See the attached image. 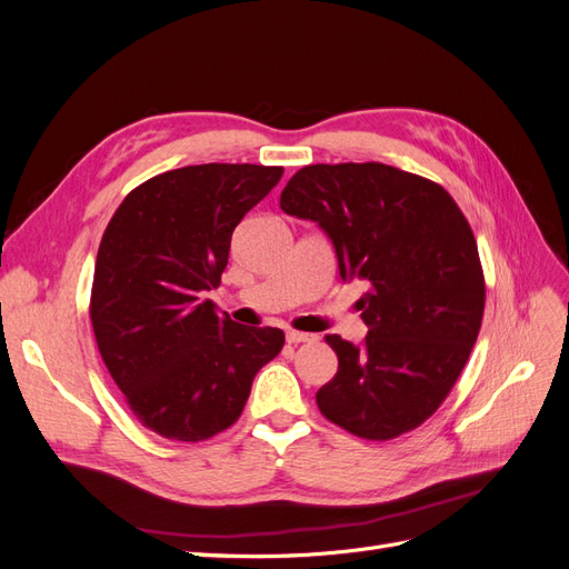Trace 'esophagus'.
<instances>
[{
    "label": "esophagus",
    "mask_w": 569,
    "mask_h": 569,
    "mask_svg": "<svg viewBox=\"0 0 569 569\" xmlns=\"http://www.w3.org/2000/svg\"><path fill=\"white\" fill-rule=\"evenodd\" d=\"M287 341L289 343H313V341H318V337L316 335H311V332H297V330H289L287 332Z\"/></svg>",
    "instance_id": "1"
}]
</instances>
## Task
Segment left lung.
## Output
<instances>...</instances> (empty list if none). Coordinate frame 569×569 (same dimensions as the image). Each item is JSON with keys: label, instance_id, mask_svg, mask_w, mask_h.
Here are the masks:
<instances>
[{"label": "left lung", "instance_id": "obj_1", "mask_svg": "<svg viewBox=\"0 0 569 569\" xmlns=\"http://www.w3.org/2000/svg\"><path fill=\"white\" fill-rule=\"evenodd\" d=\"M280 209L316 220L341 278L370 284L360 299L363 347L325 337L339 370L316 393L320 412L370 441L412 432L451 393L485 316L468 218L441 184L377 161L306 166L282 189Z\"/></svg>", "mask_w": 569, "mask_h": 569}]
</instances>
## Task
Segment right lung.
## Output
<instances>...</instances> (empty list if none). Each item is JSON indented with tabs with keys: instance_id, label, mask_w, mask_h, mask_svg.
<instances>
[{
	"instance_id": "obj_1",
	"label": "right lung",
	"mask_w": 569,
	"mask_h": 569,
	"mask_svg": "<svg viewBox=\"0 0 569 569\" xmlns=\"http://www.w3.org/2000/svg\"><path fill=\"white\" fill-rule=\"evenodd\" d=\"M282 166L203 163L134 187L97 251L90 320L132 416L170 441H206L242 416L256 372L284 347L201 295L220 284L239 220Z\"/></svg>"
}]
</instances>
